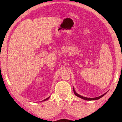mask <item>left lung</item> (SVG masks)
<instances>
[{
  "label": "left lung",
  "mask_w": 122,
  "mask_h": 122,
  "mask_svg": "<svg viewBox=\"0 0 122 122\" xmlns=\"http://www.w3.org/2000/svg\"><path fill=\"white\" fill-rule=\"evenodd\" d=\"M73 92H74V93L75 94V95H76V96H77V97H79L80 98H82V99H83V100H87V101H94V100H98L100 99V98H101L102 97H103V96L105 95L106 94H107V92L105 93L104 94H103V95L100 96V97H93V98H89V97H83V96L80 95L79 94H77V93L76 92V91H75L74 87H73Z\"/></svg>",
  "instance_id": "left-lung-1"
}]
</instances>
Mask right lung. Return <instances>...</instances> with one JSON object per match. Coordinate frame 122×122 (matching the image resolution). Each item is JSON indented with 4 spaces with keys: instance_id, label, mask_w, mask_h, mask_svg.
I'll use <instances>...</instances> for the list:
<instances>
[{
    "instance_id": "obj_1",
    "label": "right lung",
    "mask_w": 122,
    "mask_h": 122,
    "mask_svg": "<svg viewBox=\"0 0 122 122\" xmlns=\"http://www.w3.org/2000/svg\"><path fill=\"white\" fill-rule=\"evenodd\" d=\"M50 97H48V98H46V99H45V100H43V101H41V102H42V101H46V100H48L49 98H50Z\"/></svg>"
}]
</instances>
